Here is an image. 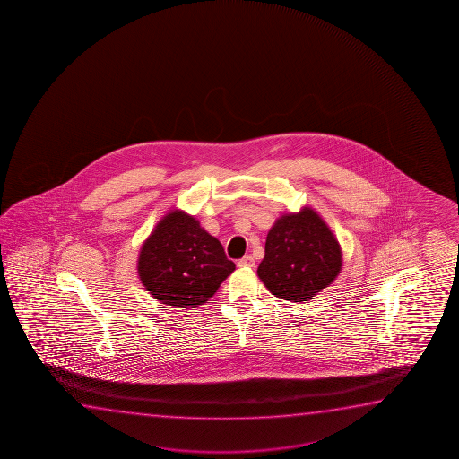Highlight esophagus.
I'll use <instances>...</instances> for the list:
<instances>
[{
	"instance_id": "34e87169",
	"label": "esophagus",
	"mask_w": 459,
	"mask_h": 459,
	"mask_svg": "<svg viewBox=\"0 0 459 459\" xmlns=\"http://www.w3.org/2000/svg\"><path fill=\"white\" fill-rule=\"evenodd\" d=\"M238 266H254L255 264V260L251 255H246V257L239 258Z\"/></svg>"
}]
</instances>
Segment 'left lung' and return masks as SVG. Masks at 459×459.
I'll return each mask as SVG.
<instances>
[{"label": "left lung", "mask_w": 459, "mask_h": 459, "mask_svg": "<svg viewBox=\"0 0 459 459\" xmlns=\"http://www.w3.org/2000/svg\"><path fill=\"white\" fill-rule=\"evenodd\" d=\"M342 271V247L320 214L302 207L271 227L257 274L273 295L285 301H308Z\"/></svg>", "instance_id": "left-lung-1"}]
</instances>
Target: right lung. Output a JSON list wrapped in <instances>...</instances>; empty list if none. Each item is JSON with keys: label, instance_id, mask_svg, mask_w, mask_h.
Wrapping results in <instances>:
<instances>
[{"label": "right lung", "instance_id": "1", "mask_svg": "<svg viewBox=\"0 0 459 459\" xmlns=\"http://www.w3.org/2000/svg\"><path fill=\"white\" fill-rule=\"evenodd\" d=\"M233 270L220 239L178 208L164 214L139 251L141 283L157 301L177 308L205 304Z\"/></svg>", "mask_w": 459, "mask_h": 459}]
</instances>
